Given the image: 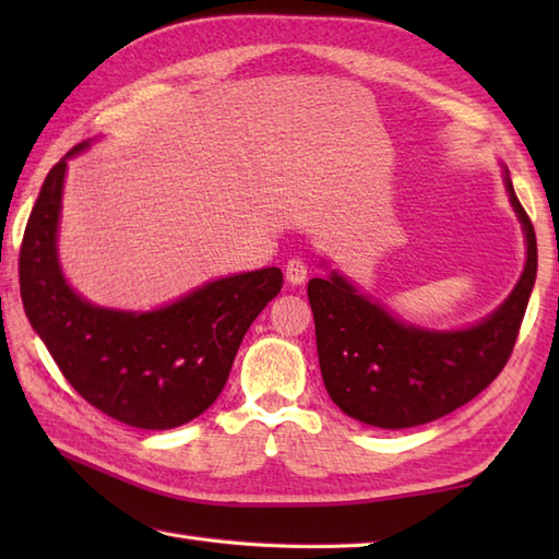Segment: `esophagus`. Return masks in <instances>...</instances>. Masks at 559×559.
<instances>
[{
	"label": "esophagus",
	"mask_w": 559,
	"mask_h": 559,
	"mask_svg": "<svg viewBox=\"0 0 559 559\" xmlns=\"http://www.w3.org/2000/svg\"><path fill=\"white\" fill-rule=\"evenodd\" d=\"M307 273H310V269H307L302 259H290L286 264V278H288V283H293V286H300V283H305Z\"/></svg>",
	"instance_id": "obj_1"
}]
</instances>
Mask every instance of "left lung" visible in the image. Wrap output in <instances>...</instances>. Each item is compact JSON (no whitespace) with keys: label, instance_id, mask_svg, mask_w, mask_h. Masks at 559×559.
<instances>
[{"label":"left lung","instance_id":"left-lung-1","mask_svg":"<svg viewBox=\"0 0 559 559\" xmlns=\"http://www.w3.org/2000/svg\"><path fill=\"white\" fill-rule=\"evenodd\" d=\"M507 192L526 233V266L500 310L476 326L444 334L406 326L338 273L310 281L319 367L343 413L384 430L415 427L461 408L504 370L538 271L536 230L509 175Z\"/></svg>","mask_w":559,"mask_h":559}]
</instances>
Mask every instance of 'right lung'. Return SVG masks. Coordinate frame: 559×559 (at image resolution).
Segmentation results:
<instances>
[{
    "label": "right lung",
    "mask_w": 559,
    "mask_h": 559,
    "mask_svg": "<svg viewBox=\"0 0 559 559\" xmlns=\"http://www.w3.org/2000/svg\"><path fill=\"white\" fill-rule=\"evenodd\" d=\"M64 170L67 158L47 173L19 252L31 326L76 394L110 418L141 430L194 420L228 382L249 324L283 288L281 269L213 281L146 314L93 307L67 286L57 261Z\"/></svg>",
    "instance_id": "right-lung-1"
}]
</instances>
